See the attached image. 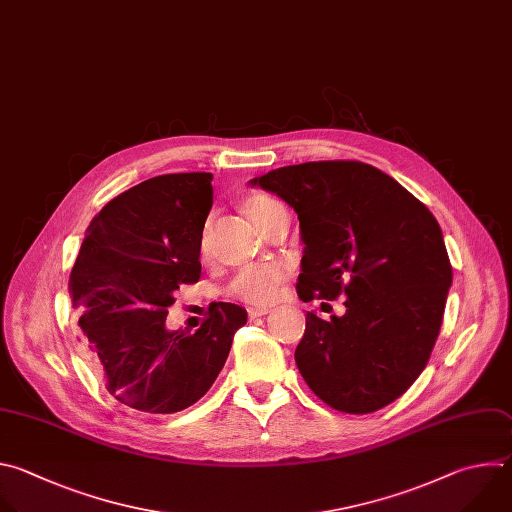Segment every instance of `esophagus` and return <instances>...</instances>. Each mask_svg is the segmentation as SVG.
Here are the masks:
<instances>
[{
  "label": "esophagus",
  "mask_w": 512,
  "mask_h": 512,
  "mask_svg": "<svg viewBox=\"0 0 512 512\" xmlns=\"http://www.w3.org/2000/svg\"><path fill=\"white\" fill-rule=\"evenodd\" d=\"M268 313H270L268 306H250V309H248V317H250V319L264 317V315H268Z\"/></svg>",
  "instance_id": "1"
}]
</instances>
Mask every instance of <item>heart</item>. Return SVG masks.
<instances>
[{
    "label": "heart",
    "instance_id": "heart-1",
    "mask_svg": "<svg viewBox=\"0 0 512 512\" xmlns=\"http://www.w3.org/2000/svg\"><path fill=\"white\" fill-rule=\"evenodd\" d=\"M278 208H282V203L268 195H250L244 201V210H246L248 218L258 226V230L270 218V214ZM206 250H208V238H206V234H203L201 236V252H206ZM286 278H288L286 268H282L278 264L248 266L234 276V280L228 286V292L234 298H240L250 304H268L278 296Z\"/></svg>",
    "mask_w": 512,
    "mask_h": 512
}]
</instances>
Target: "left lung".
Returning a JSON list of instances; mask_svg holds the SVG:
<instances>
[{
	"label": "left lung",
	"mask_w": 512,
	"mask_h": 512,
	"mask_svg": "<svg viewBox=\"0 0 512 512\" xmlns=\"http://www.w3.org/2000/svg\"><path fill=\"white\" fill-rule=\"evenodd\" d=\"M250 183L298 216V298L345 294L343 317L306 313L294 351L300 375L333 410H381L420 377L442 327L452 266L440 224L393 177L361 161L288 165Z\"/></svg>",
	"instance_id": "obj_1"
}]
</instances>
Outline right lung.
I'll return each mask as SVG.
<instances>
[{
  "label": "right lung",
  "instance_id": "right-lung-1",
  "mask_svg": "<svg viewBox=\"0 0 512 512\" xmlns=\"http://www.w3.org/2000/svg\"><path fill=\"white\" fill-rule=\"evenodd\" d=\"M212 173L151 177L102 208L86 228L70 274L72 306L94 373L133 410L175 414L222 371L246 311L210 304L197 331H167L181 284L199 280Z\"/></svg>",
  "mask_w": 512,
  "mask_h": 512
}]
</instances>
